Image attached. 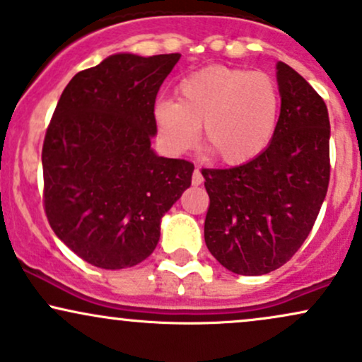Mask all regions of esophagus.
Returning <instances> with one entry per match:
<instances>
[{
	"mask_svg": "<svg viewBox=\"0 0 362 362\" xmlns=\"http://www.w3.org/2000/svg\"><path fill=\"white\" fill-rule=\"evenodd\" d=\"M202 182H204V177H202L201 170L195 168L194 173H192V185H201Z\"/></svg>",
	"mask_w": 362,
	"mask_h": 362,
	"instance_id": "esophagus-1",
	"label": "esophagus"
}]
</instances>
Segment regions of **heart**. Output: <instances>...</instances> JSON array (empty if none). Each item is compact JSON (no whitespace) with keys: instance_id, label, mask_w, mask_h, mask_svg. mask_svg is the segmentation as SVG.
<instances>
[{"instance_id":"heart-1","label":"heart","mask_w":362,"mask_h":362,"mask_svg":"<svg viewBox=\"0 0 362 362\" xmlns=\"http://www.w3.org/2000/svg\"><path fill=\"white\" fill-rule=\"evenodd\" d=\"M175 98L153 110L160 141L175 155L192 146L199 126L204 143L231 167L257 160L276 136L281 97L265 73L207 66L178 83Z\"/></svg>"}]
</instances>
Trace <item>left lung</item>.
<instances>
[{
	"label": "left lung",
	"mask_w": 362,
	"mask_h": 362,
	"mask_svg": "<svg viewBox=\"0 0 362 362\" xmlns=\"http://www.w3.org/2000/svg\"><path fill=\"white\" fill-rule=\"evenodd\" d=\"M281 114L271 146L233 168H202L209 194L204 240L223 267L262 276L284 265L313 228L330 180L325 102L277 62Z\"/></svg>",
	"instance_id": "obj_1"
}]
</instances>
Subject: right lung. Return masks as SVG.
Instances as JSON below:
<instances>
[{"mask_svg": "<svg viewBox=\"0 0 362 362\" xmlns=\"http://www.w3.org/2000/svg\"><path fill=\"white\" fill-rule=\"evenodd\" d=\"M180 54L119 52L74 74L42 148L44 206L57 238L109 271L148 259L165 213L192 182L194 165L158 156L153 117Z\"/></svg>", "mask_w": 362, "mask_h": 362, "instance_id": "right-lung-1", "label": "right lung"}]
</instances>
